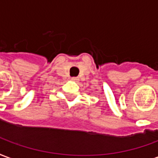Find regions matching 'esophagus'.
Segmentation results:
<instances>
[{
  "label": "esophagus",
  "instance_id": "1",
  "mask_svg": "<svg viewBox=\"0 0 158 158\" xmlns=\"http://www.w3.org/2000/svg\"><path fill=\"white\" fill-rule=\"evenodd\" d=\"M71 80L74 81H77L79 79H78V77H71Z\"/></svg>",
  "mask_w": 158,
  "mask_h": 158
}]
</instances>
